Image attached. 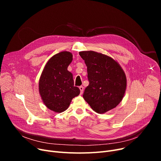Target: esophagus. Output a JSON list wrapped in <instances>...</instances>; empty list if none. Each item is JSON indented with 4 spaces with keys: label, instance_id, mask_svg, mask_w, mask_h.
<instances>
[{
    "label": "esophagus",
    "instance_id": "obj_1",
    "mask_svg": "<svg viewBox=\"0 0 161 161\" xmlns=\"http://www.w3.org/2000/svg\"><path fill=\"white\" fill-rule=\"evenodd\" d=\"M80 94H82L83 92V86H80Z\"/></svg>",
    "mask_w": 161,
    "mask_h": 161
}]
</instances>
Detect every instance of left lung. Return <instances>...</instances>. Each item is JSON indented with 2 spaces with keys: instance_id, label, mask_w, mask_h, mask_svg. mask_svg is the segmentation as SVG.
Segmentation results:
<instances>
[{
  "instance_id": "left-lung-1",
  "label": "left lung",
  "mask_w": 161,
  "mask_h": 161,
  "mask_svg": "<svg viewBox=\"0 0 161 161\" xmlns=\"http://www.w3.org/2000/svg\"><path fill=\"white\" fill-rule=\"evenodd\" d=\"M87 67L89 86L83 97L92 110L103 114L115 108L123 100L126 89V75L111 57L94 51L79 53Z\"/></svg>"
}]
</instances>
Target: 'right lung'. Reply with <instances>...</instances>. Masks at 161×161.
Returning <instances> with one entry per match:
<instances>
[{"mask_svg": "<svg viewBox=\"0 0 161 161\" xmlns=\"http://www.w3.org/2000/svg\"><path fill=\"white\" fill-rule=\"evenodd\" d=\"M72 53L64 51L51 57L46 64L38 82L39 93L45 106L56 113L64 112L80 90L74 86L72 74L68 70Z\"/></svg>", "mask_w": 161, "mask_h": 161, "instance_id": "right-lung-1", "label": "right lung"}]
</instances>
